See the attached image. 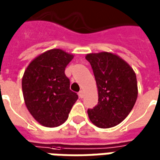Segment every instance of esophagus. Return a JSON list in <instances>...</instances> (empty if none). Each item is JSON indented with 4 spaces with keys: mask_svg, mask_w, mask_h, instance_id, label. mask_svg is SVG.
Wrapping results in <instances>:
<instances>
[{
    "mask_svg": "<svg viewBox=\"0 0 160 160\" xmlns=\"http://www.w3.org/2000/svg\"><path fill=\"white\" fill-rule=\"evenodd\" d=\"M79 97H80V98H82L84 97V92H83V91H80V92H79Z\"/></svg>",
    "mask_w": 160,
    "mask_h": 160,
    "instance_id": "obj_1",
    "label": "esophagus"
}]
</instances>
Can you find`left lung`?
<instances>
[{"mask_svg":"<svg viewBox=\"0 0 160 160\" xmlns=\"http://www.w3.org/2000/svg\"><path fill=\"white\" fill-rule=\"evenodd\" d=\"M93 71L98 103L87 114L101 128L117 126L127 118L136 102V74L129 64L111 52L90 53L86 56Z\"/></svg>","mask_w":160,"mask_h":160,"instance_id":"left-lung-1","label":"left lung"}]
</instances>
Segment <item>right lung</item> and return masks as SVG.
Returning a JSON list of instances; mask_svg holds the SVG:
<instances>
[{
	"mask_svg": "<svg viewBox=\"0 0 160 160\" xmlns=\"http://www.w3.org/2000/svg\"><path fill=\"white\" fill-rule=\"evenodd\" d=\"M73 55L60 49L40 54L30 62L22 77L27 110L42 126L58 127L68 118L78 95L70 90L65 68Z\"/></svg>",
	"mask_w": 160,
	"mask_h": 160,
	"instance_id": "add662e5",
	"label": "right lung"
}]
</instances>
